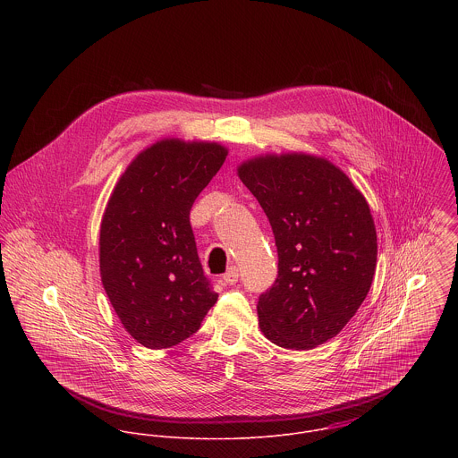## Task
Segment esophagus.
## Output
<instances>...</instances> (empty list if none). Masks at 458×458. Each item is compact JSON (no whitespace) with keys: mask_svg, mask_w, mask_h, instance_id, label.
Segmentation results:
<instances>
[{"mask_svg":"<svg viewBox=\"0 0 458 458\" xmlns=\"http://www.w3.org/2000/svg\"><path fill=\"white\" fill-rule=\"evenodd\" d=\"M222 278H224V282H225V284H231V285H233V284H236V282H238V278H240V271H238V267H236V266H231V267L224 273V276H222Z\"/></svg>","mask_w":458,"mask_h":458,"instance_id":"34e87169","label":"esophagus"}]
</instances>
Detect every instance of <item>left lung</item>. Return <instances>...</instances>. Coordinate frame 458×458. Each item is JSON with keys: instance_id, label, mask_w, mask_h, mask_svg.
<instances>
[{"instance_id": "8db88e82", "label": "left lung", "mask_w": 458, "mask_h": 458, "mask_svg": "<svg viewBox=\"0 0 458 458\" xmlns=\"http://www.w3.org/2000/svg\"><path fill=\"white\" fill-rule=\"evenodd\" d=\"M273 229L278 276L259 296V327L273 344L305 351L349 323L369 294L377 261L370 208L327 158L264 155L238 167Z\"/></svg>"}]
</instances>
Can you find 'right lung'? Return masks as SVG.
<instances>
[{"label":"right lung","instance_id":"add662e5","mask_svg":"<svg viewBox=\"0 0 458 458\" xmlns=\"http://www.w3.org/2000/svg\"><path fill=\"white\" fill-rule=\"evenodd\" d=\"M227 148L164 139L118 180L100 225V276L122 325L149 349L194 335L218 294L197 256L191 209Z\"/></svg>","mask_w":458,"mask_h":458}]
</instances>
